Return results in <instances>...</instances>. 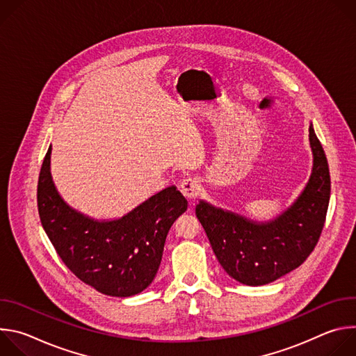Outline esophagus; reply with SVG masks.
<instances>
[{
  "mask_svg": "<svg viewBox=\"0 0 356 356\" xmlns=\"http://www.w3.org/2000/svg\"><path fill=\"white\" fill-rule=\"evenodd\" d=\"M180 190H181L183 195L187 200H194L200 194V191H201V184H200V181L197 179L187 177L184 180H181Z\"/></svg>",
  "mask_w": 356,
  "mask_h": 356,
  "instance_id": "esophagus-1",
  "label": "esophagus"
}]
</instances>
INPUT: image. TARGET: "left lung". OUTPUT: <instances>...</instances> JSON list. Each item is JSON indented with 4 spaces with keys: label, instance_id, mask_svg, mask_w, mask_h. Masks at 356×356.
<instances>
[{
    "label": "left lung",
    "instance_id": "1",
    "mask_svg": "<svg viewBox=\"0 0 356 356\" xmlns=\"http://www.w3.org/2000/svg\"><path fill=\"white\" fill-rule=\"evenodd\" d=\"M313 170L293 204L272 221L257 222L200 200L195 216L224 270L248 286H262L287 275L316 248L328 210L331 180L324 149L309 128Z\"/></svg>",
    "mask_w": 356,
    "mask_h": 356
}]
</instances>
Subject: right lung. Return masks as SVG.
<instances>
[{"label": "right lung", "mask_w": 356, "mask_h": 356, "mask_svg": "<svg viewBox=\"0 0 356 356\" xmlns=\"http://www.w3.org/2000/svg\"><path fill=\"white\" fill-rule=\"evenodd\" d=\"M49 146L38 181L42 227L65 265L86 284L113 297H129L154 282L173 222L187 200L170 186L118 220H92L58 193L50 175Z\"/></svg>", "instance_id": "right-lung-1"}]
</instances>
